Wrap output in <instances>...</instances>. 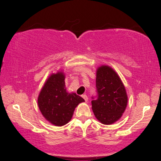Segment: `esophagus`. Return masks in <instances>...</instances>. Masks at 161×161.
<instances>
[{
  "label": "esophagus",
  "mask_w": 161,
  "mask_h": 161,
  "mask_svg": "<svg viewBox=\"0 0 161 161\" xmlns=\"http://www.w3.org/2000/svg\"><path fill=\"white\" fill-rule=\"evenodd\" d=\"M81 97H82V98H84V100H85V101H88V98H87V95L84 94V95H82V96H81Z\"/></svg>",
  "instance_id": "obj_1"
}]
</instances>
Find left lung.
I'll return each mask as SVG.
<instances>
[{
  "instance_id": "8db88e82",
  "label": "left lung",
  "mask_w": 161,
  "mask_h": 161,
  "mask_svg": "<svg viewBox=\"0 0 161 161\" xmlns=\"http://www.w3.org/2000/svg\"><path fill=\"white\" fill-rule=\"evenodd\" d=\"M96 92L92 97V108L101 123L111 125L125 111L128 97L123 82L112 68L102 65L96 73Z\"/></svg>"
}]
</instances>
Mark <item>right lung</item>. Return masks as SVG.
I'll list each match as a JSON object with an SVG mask.
<instances>
[{
	"instance_id": "add662e5",
	"label": "right lung",
	"mask_w": 161,
	"mask_h": 161,
	"mask_svg": "<svg viewBox=\"0 0 161 161\" xmlns=\"http://www.w3.org/2000/svg\"><path fill=\"white\" fill-rule=\"evenodd\" d=\"M62 72L53 74L45 82L38 98L39 109L46 119L56 126L69 123L74 109L85 100L76 93H68Z\"/></svg>"
}]
</instances>
